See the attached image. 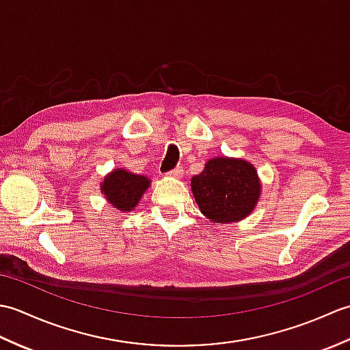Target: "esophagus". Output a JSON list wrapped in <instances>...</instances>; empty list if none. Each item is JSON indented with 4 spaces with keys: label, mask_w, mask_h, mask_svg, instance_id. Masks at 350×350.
Instances as JSON below:
<instances>
[{
    "label": "esophagus",
    "mask_w": 350,
    "mask_h": 350,
    "mask_svg": "<svg viewBox=\"0 0 350 350\" xmlns=\"http://www.w3.org/2000/svg\"><path fill=\"white\" fill-rule=\"evenodd\" d=\"M167 176H170V177H182L183 176V168L182 167H176L174 170L168 171Z\"/></svg>",
    "instance_id": "34e87169"
}]
</instances>
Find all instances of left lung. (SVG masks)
I'll use <instances>...</instances> for the list:
<instances>
[{"mask_svg":"<svg viewBox=\"0 0 350 350\" xmlns=\"http://www.w3.org/2000/svg\"><path fill=\"white\" fill-rule=\"evenodd\" d=\"M191 187L200 211L217 224L241 221L260 196L256 168L242 159H211L203 173L192 177Z\"/></svg>","mask_w":350,"mask_h":350,"instance_id":"obj_1","label":"left lung"}]
</instances>
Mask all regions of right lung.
Listing matches in <instances>:
<instances>
[{"label":"right lung","instance_id":"1","mask_svg":"<svg viewBox=\"0 0 350 350\" xmlns=\"http://www.w3.org/2000/svg\"><path fill=\"white\" fill-rule=\"evenodd\" d=\"M147 177L128 173L124 170H116L105 177L102 183V191L108 202L120 211H132L139 202L141 196L147 189Z\"/></svg>","mask_w":350,"mask_h":350}]
</instances>
